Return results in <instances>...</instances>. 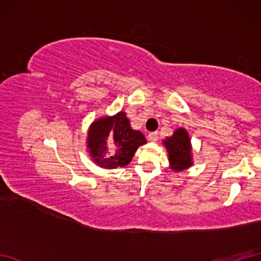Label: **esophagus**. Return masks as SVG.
Listing matches in <instances>:
<instances>
[{
	"label": "esophagus",
	"mask_w": 261,
	"mask_h": 261,
	"mask_svg": "<svg viewBox=\"0 0 261 261\" xmlns=\"http://www.w3.org/2000/svg\"><path fill=\"white\" fill-rule=\"evenodd\" d=\"M158 132H150V134L148 135V139L149 141H152V142H156L158 141Z\"/></svg>",
	"instance_id": "obj_1"
}]
</instances>
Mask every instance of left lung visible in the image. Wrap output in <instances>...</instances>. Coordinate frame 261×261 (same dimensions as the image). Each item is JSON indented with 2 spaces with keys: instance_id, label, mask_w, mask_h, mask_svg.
I'll list each match as a JSON object with an SVG mask.
<instances>
[{
  "instance_id": "8db88e82",
  "label": "left lung",
  "mask_w": 261,
  "mask_h": 261,
  "mask_svg": "<svg viewBox=\"0 0 261 261\" xmlns=\"http://www.w3.org/2000/svg\"><path fill=\"white\" fill-rule=\"evenodd\" d=\"M164 143L168 150L169 162L174 170L179 171L192 166L191 141L184 129L176 130L174 136L168 138Z\"/></svg>"
}]
</instances>
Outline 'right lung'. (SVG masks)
I'll return each instance as SVG.
<instances>
[{
	"label": "right lung",
	"instance_id": "right-lung-1",
	"mask_svg": "<svg viewBox=\"0 0 261 261\" xmlns=\"http://www.w3.org/2000/svg\"><path fill=\"white\" fill-rule=\"evenodd\" d=\"M147 142L140 131L131 129L124 112L102 118L91 125L87 146L101 167H124L131 162L139 146Z\"/></svg>",
	"mask_w": 261,
	"mask_h": 261
}]
</instances>
